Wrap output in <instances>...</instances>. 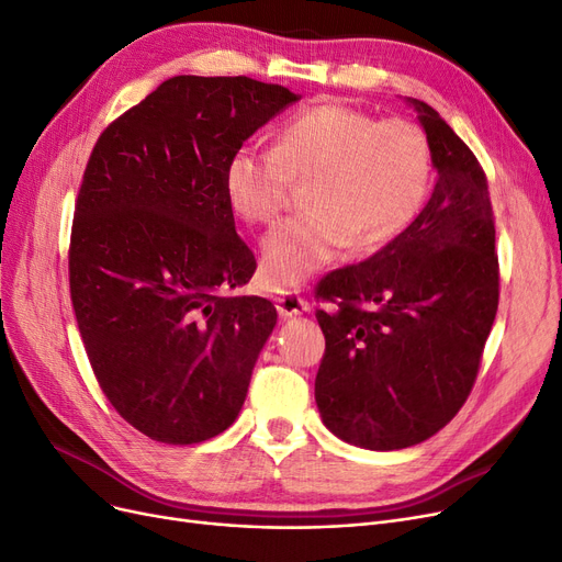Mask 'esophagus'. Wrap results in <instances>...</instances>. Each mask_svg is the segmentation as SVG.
I'll use <instances>...</instances> for the list:
<instances>
[{"instance_id": "esophagus-1", "label": "esophagus", "mask_w": 562, "mask_h": 562, "mask_svg": "<svg viewBox=\"0 0 562 562\" xmlns=\"http://www.w3.org/2000/svg\"><path fill=\"white\" fill-rule=\"evenodd\" d=\"M276 307H278L280 317H296V315H303V313H307V310H310L307 301L296 296V294H292V292L276 296Z\"/></svg>"}]
</instances>
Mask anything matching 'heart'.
Returning <instances> with one entry per match:
<instances>
[{
  "mask_svg": "<svg viewBox=\"0 0 562 562\" xmlns=\"http://www.w3.org/2000/svg\"><path fill=\"white\" fill-rule=\"evenodd\" d=\"M294 182H307V213L263 240L261 273L270 292L296 289L347 245L375 252L396 240L430 192V140L409 120L317 103L282 122L273 150L245 143L224 166L226 201L249 224H273Z\"/></svg>",
  "mask_w": 562,
  "mask_h": 562,
  "instance_id": "heart-1",
  "label": "heart"
}]
</instances>
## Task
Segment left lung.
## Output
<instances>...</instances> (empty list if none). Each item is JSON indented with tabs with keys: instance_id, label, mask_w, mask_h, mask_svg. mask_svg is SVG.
I'll return each mask as SVG.
<instances>
[{
	"instance_id": "left-lung-1",
	"label": "left lung",
	"mask_w": 562,
	"mask_h": 562,
	"mask_svg": "<svg viewBox=\"0 0 562 562\" xmlns=\"http://www.w3.org/2000/svg\"><path fill=\"white\" fill-rule=\"evenodd\" d=\"M438 182L405 232L319 280L326 349L315 380L324 426L372 451L419 445L463 407L501 299L482 164L440 113L412 101Z\"/></svg>"
}]
</instances>
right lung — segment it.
I'll return each mask as SVG.
<instances>
[{"mask_svg":"<svg viewBox=\"0 0 562 562\" xmlns=\"http://www.w3.org/2000/svg\"><path fill=\"white\" fill-rule=\"evenodd\" d=\"M299 97L247 76H173L97 138L76 199L69 289L103 396L166 445L232 426L278 313L228 296L257 259L224 166Z\"/></svg>","mask_w":562,"mask_h":562,"instance_id":"right-lung-1","label":"right lung"}]
</instances>
